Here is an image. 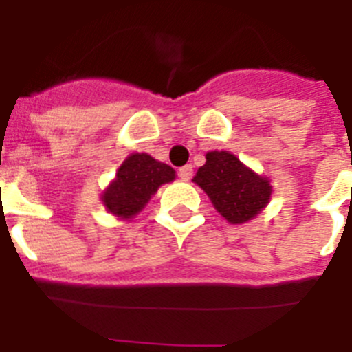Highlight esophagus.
Wrapping results in <instances>:
<instances>
[{
  "instance_id": "obj_1",
  "label": "esophagus",
  "mask_w": 352,
  "mask_h": 352,
  "mask_svg": "<svg viewBox=\"0 0 352 352\" xmlns=\"http://www.w3.org/2000/svg\"><path fill=\"white\" fill-rule=\"evenodd\" d=\"M179 177L186 182L192 179V165H184L182 168H179Z\"/></svg>"
}]
</instances>
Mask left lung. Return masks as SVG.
<instances>
[{"instance_id": "8db88e82", "label": "left lung", "mask_w": 352, "mask_h": 352, "mask_svg": "<svg viewBox=\"0 0 352 352\" xmlns=\"http://www.w3.org/2000/svg\"><path fill=\"white\" fill-rule=\"evenodd\" d=\"M194 182L202 187L219 214L232 225L254 218L271 197V186L228 151H209Z\"/></svg>"}]
</instances>
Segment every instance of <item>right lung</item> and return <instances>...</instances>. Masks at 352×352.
<instances>
[{
    "instance_id": "1",
    "label": "right lung",
    "mask_w": 352,
    "mask_h": 352,
    "mask_svg": "<svg viewBox=\"0 0 352 352\" xmlns=\"http://www.w3.org/2000/svg\"><path fill=\"white\" fill-rule=\"evenodd\" d=\"M175 170L162 162H156L146 153L127 156L117 170L116 180L105 190L102 201L112 214L133 218L146 206L162 184L172 182Z\"/></svg>"
}]
</instances>
